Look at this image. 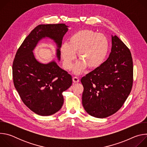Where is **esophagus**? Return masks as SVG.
Listing matches in <instances>:
<instances>
[{
	"instance_id": "esophagus-1",
	"label": "esophagus",
	"mask_w": 147,
	"mask_h": 147,
	"mask_svg": "<svg viewBox=\"0 0 147 147\" xmlns=\"http://www.w3.org/2000/svg\"><path fill=\"white\" fill-rule=\"evenodd\" d=\"M79 78L77 77H74L73 78V81L74 82V83H77L79 82Z\"/></svg>"
}]
</instances>
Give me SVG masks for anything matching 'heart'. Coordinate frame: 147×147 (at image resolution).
Returning a JSON list of instances; mask_svg holds the SVG:
<instances>
[{"mask_svg": "<svg viewBox=\"0 0 147 147\" xmlns=\"http://www.w3.org/2000/svg\"><path fill=\"white\" fill-rule=\"evenodd\" d=\"M109 51L107 36L90 30H80L73 34L69 43L60 48V54L66 70H71L77 53L78 62L74 67V73L80 74L86 67L90 70L99 67L105 60Z\"/></svg>", "mask_w": 147, "mask_h": 147, "instance_id": "b5f03b06", "label": "heart"}]
</instances>
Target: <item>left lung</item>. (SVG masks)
<instances>
[{
  "label": "left lung",
  "instance_id": "8db88e82",
  "mask_svg": "<svg viewBox=\"0 0 147 147\" xmlns=\"http://www.w3.org/2000/svg\"><path fill=\"white\" fill-rule=\"evenodd\" d=\"M112 45L108 59L81 80L83 107L97 118H105L118 111L133 86V64L129 49L116 35H112Z\"/></svg>",
  "mask_w": 147,
  "mask_h": 147
}]
</instances>
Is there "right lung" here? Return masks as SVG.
Returning a JSON list of instances; mask_svg holds the SVG:
<instances>
[{"instance_id": "obj_1", "label": "right lung", "mask_w": 147, "mask_h": 147, "mask_svg": "<svg viewBox=\"0 0 147 147\" xmlns=\"http://www.w3.org/2000/svg\"><path fill=\"white\" fill-rule=\"evenodd\" d=\"M65 24H40L26 38L18 49L12 70L14 87L23 103L40 116H49L63 106L62 93L72 84L71 76L55 61L39 62L32 52L38 42L49 38L57 45L56 55L60 60L62 39L68 31Z\"/></svg>"}]
</instances>
